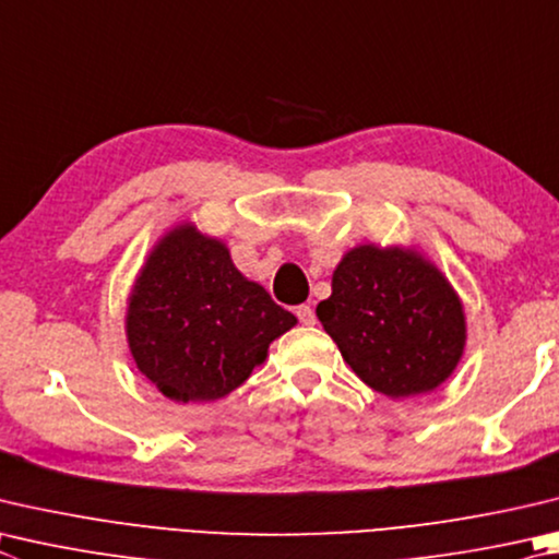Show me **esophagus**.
Instances as JSON below:
<instances>
[{"label": "esophagus", "mask_w": 559, "mask_h": 559, "mask_svg": "<svg viewBox=\"0 0 559 559\" xmlns=\"http://www.w3.org/2000/svg\"><path fill=\"white\" fill-rule=\"evenodd\" d=\"M296 314H298V320L306 324V328H310V324H314V320H318V318H314V310L310 306H300L296 310Z\"/></svg>", "instance_id": "1"}]
</instances>
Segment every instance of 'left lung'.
I'll return each instance as SVG.
<instances>
[{
    "mask_svg": "<svg viewBox=\"0 0 559 559\" xmlns=\"http://www.w3.org/2000/svg\"><path fill=\"white\" fill-rule=\"evenodd\" d=\"M318 318L352 371L393 401L440 389L466 347L460 293L415 247L349 249Z\"/></svg>",
    "mask_w": 559,
    "mask_h": 559,
    "instance_id": "1",
    "label": "left lung"
}]
</instances>
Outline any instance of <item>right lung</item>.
Masks as SVG:
<instances>
[{
    "mask_svg": "<svg viewBox=\"0 0 559 559\" xmlns=\"http://www.w3.org/2000/svg\"><path fill=\"white\" fill-rule=\"evenodd\" d=\"M296 324V314L235 266L227 241L186 219L146 253L127 298L124 332L136 369L186 405L227 399Z\"/></svg>",
    "mask_w": 559,
    "mask_h": 559,
    "instance_id": "add662e5",
    "label": "right lung"
}]
</instances>
